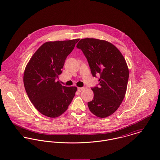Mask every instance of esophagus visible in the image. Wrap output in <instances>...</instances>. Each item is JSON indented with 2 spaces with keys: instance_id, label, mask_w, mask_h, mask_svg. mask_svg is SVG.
Instances as JSON below:
<instances>
[{
  "instance_id": "esophagus-1",
  "label": "esophagus",
  "mask_w": 160,
  "mask_h": 160,
  "mask_svg": "<svg viewBox=\"0 0 160 160\" xmlns=\"http://www.w3.org/2000/svg\"><path fill=\"white\" fill-rule=\"evenodd\" d=\"M84 89V88H78V91L79 92L82 91Z\"/></svg>"
}]
</instances>
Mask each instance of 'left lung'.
<instances>
[{
	"instance_id": "8db88e82",
	"label": "left lung",
	"mask_w": 160,
	"mask_h": 160,
	"mask_svg": "<svg viewBox=\"0 0 160 160\" xmlns=\"http://www.w3.org/2000/svg\"><path fill=\"white\" fill-rule=\"evenodd\" d=\"M76 47L86 57L93 77L100 74L99 86L92 88L93 99L88 107L98 118H107L121 104L127 90L129 69L121 52L112 43L94 38L82 39Z\"/></svg>"
}]
</instances>
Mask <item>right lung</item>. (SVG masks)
I'll list each match as a JSON object with an SVG mask.
<instances>
[{
	"instance_id": "add662e5",
	"label": "right lung",
	"mask_w": 160,
	"mask_h": 160,
	"mask_svg": "<svg viewBox=\"0 0 160 160\" xmlns=\"http://www.w3.org/2000/svg\"><path fill=\"white\" fill-rule=\"evenodd\" d=\"M79 40L45 42L25 68L23 82L28 96L35 108L47 117L57 118L66 112L77 91L76 87L63 86L57 80Z\"/></svg>"
}]
</instances>
